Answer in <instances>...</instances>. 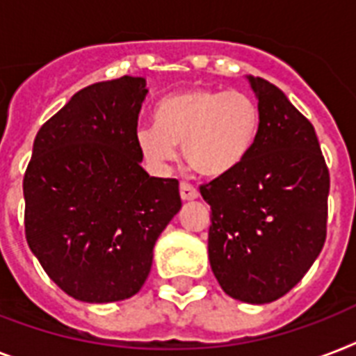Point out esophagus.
Wrapping results in <instances>:
<instances>
[{
    "label": "esophagus",
    "mask_w": 356,
    "mask_h": 356,
    "mask_svg": "<svg viewBox=\"0 0 356 356\" xmlns=\"http://www.w3.org/2000/svg\"><path fill=\"white\" fill-rule=\"evenodd\" d=\"M179 190H181V200L183 201L197 200V195H200V192H197V188H195L194 184L186 183V181H183V183H181Z\"/></svg>",
    "instance_id": "34e87169"
}]
</instances>
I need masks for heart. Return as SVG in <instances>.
Segmentation results:
<instances>
[{"mask_svg": "<svg viewBox=\"0 0 356 356\" xmlns=\"http://www.w3.org/2000/svg\"><path fill=\"white\" fill-rule=\"evenodd\" d=\"M259 107L243 92L184 90L164 97L155 108V125L136 131V147L155 170L177 156L205 177H222L248 156L257 131Z\"/></svg>", "mask_w": 356, "mask_h": 356, "instance_id": "1", "label": "heart"}]
</instances>
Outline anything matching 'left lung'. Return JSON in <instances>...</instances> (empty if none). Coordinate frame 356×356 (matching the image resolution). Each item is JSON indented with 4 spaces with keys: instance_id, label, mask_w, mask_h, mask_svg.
<instances>
[{
    "instance_id": "8db88e82",
    "label": "left lung",
    "mask_w": 356,
    "mask_h": 356,
    "mask_svg": "<svg viewBox=\"0 0 356 356\" xmlns=\"http://www.w3.org/2000/svg\"><path fill=\"white\" fill-rule=\"evenodd\" d=\"M259 131L233 172L201 186L211 205L209 260L231 298L271 303L298 284L327 236L329 170L312 123L262 77Z\"/></svg>"
}]
</instances>
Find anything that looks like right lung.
Returning <instances> with one entry per match:
<instances>
[{
    "label": "right lung",
    "mask_w": 356,
    "mask_h": 356,
    "mask_svg": "<svg viewBox=\"0 0 356 356\" xmlns=\"http://www.w3.org/2000/svg\"><path fill=\"white\" fill-rule=\"evenodd\" d=\"M144 77L72 96L36 133L24 177L25 238L49 279L85 303L133 298L181 209L177 179L149 177L136 147Z\"/></svg>",
    "instance_id": "add662e5"
}]
</instances>
